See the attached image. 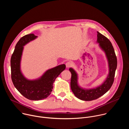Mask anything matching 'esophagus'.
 <instances>
[{"label": "esophagus", "mask_w": 129, "mask_h": 129, "mask_svg": "<svg viewBox=\"0 0 129 129\" xmlns=\"http://www.w3.org/2000/svg\"><path fill=\"white\" fill-rule=\"evenodd\" d=\"M72 63L71 62H67L66 63V66L67 68H69V67L72 66Z\"/></svg>", "instance_id": "esophagus-1"}]
</instances>
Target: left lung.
<instances>
[{"instance_id": "1", "label": "left lung", "mask_w": 129, "mask_h": 129, "mask_svg": "<svg viewBox=\"0 0 129 129\" xmlns=\"http://www.w3.org/2000/svg\"><path fill=\"white\" fill-rule=\"evenodd\" d=\"M97 41L100 48L105 52L108 61L109 73L105 81L100 86L91 89L81 87L78 83V75L72 68L69 69L71 73L70 87L75 95L80 100L90 101L105 94L111 87L117 68V58L112 43L105 36L97 31Z\"/></svg>"}]
</instances>
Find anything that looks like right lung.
<instances>
[{"instance_id": "obj_1", "label": "right lung", "mask_w": 129, "mask_h": 129, "mask_svg": "<svg viewBox=\"0 0 129 129\" xmlns=\"http://www.w3.org/2000/svg\"><path fill=\"white\" fill-rule=\"evenodd\" d=\"M37 37L34 34L22 37L16 44L11 59V78L14 86L23 96L33 101L47 98L52 91L55 80L66 68L65 64L58 65L48 69L40 77L34 80L27 79L24 76L21 70L24 46Z\"/></svg>"}]
</instances>
